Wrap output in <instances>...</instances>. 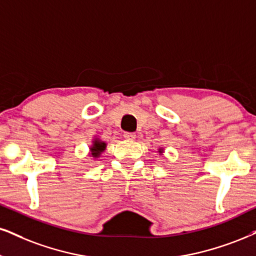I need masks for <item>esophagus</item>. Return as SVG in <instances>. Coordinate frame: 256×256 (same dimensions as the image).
Wrapping results in <instances>:
<instances>
[{
    "label": "esophagus",
    "instance_id": "34e87169",
    "mask_svg": "<svg viewBox=\"0 0 256 256\" xmlns=\"http://www.w3.org/2000/svg\"><path fill=\"white\" fill-rule=\"evenodd\" d=\"M123 136L127 138V140H134L136 135H135V133H129V132H126V133L123 134Z\"/></svg>",
    "mask_w": 256,
    "mask_h": 256
}]
</instances>
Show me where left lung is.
Returning <instances> with one entry per match:
<instances>
[{"mask_svg":"<svg viewBox=\"0 0 256 256\" xmlns=\"http://www.w3.org/2000/svg\"><path fill=\"white\" fill-rule=\"evenodd\" d=\"M159 152H160V150H159Z\"/></svg>","mask_w":256,"mask_h":256,"instance_id":"left-lung-1","label":"left lung"}]
</instances>
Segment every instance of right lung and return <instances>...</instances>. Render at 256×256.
<instances>
[{
	"instance_id": "obj_1",
	"label": "right lung",
	"mask_w": 256,
	"mask_h": 256,
	"mask_svg": "<svg viewBox=\"0 0 256 256\" xmlns=\"http://www.w3.org/2000/svg\"><path fill=\"white\" fill-rule=\"evenodd\" d=\"M106 142H102V141H100V140H94V144L90 148L91 156H92L94 158L100 156V154L102 153L104 150H106Z\"/></svg>"
}]
</instances>
